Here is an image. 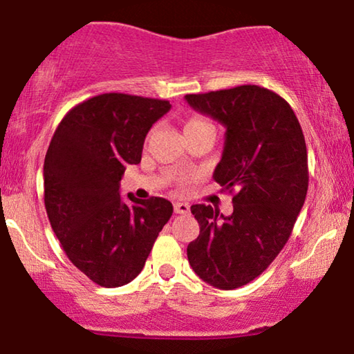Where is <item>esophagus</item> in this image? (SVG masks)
Instances as JSON below:
<instances>
[{
  "label": "esophagus",
  "mask_w": 354,
  "mask_h": 354,
  "mask_svg": "<svg viewBox=\"0 0 354 354\" xmlns=\"http://www.w3.org/2000/svg\"><path fill=\"white\" fill-rule=\"evenodd\" d=\"M173 208H175V213H178V215H186V213H189V210H191L187 203L184 202H176L175 205H173Z\"/></svg>",
  "instance_id": "34e87169"
}]
</instances>
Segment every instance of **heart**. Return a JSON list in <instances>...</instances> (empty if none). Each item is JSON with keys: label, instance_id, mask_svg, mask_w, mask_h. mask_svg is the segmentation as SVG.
Listing matches in <instances>:
<instances>
[{"label": "heart", "instance_id": "1", "mask_svg": "<svg viewBox=\"0 0 354 354\" xmlns=\"http://www.w3.org/2000/svg\"><path fill=\"white\" fill-rule=\"evenodd\" d=\"M184 138H191V136H202V134H210V136H215L216 134V127L210 118L205 115H201V113H194L184 122ZM152 131L147 134V141L151 139Z\"/></svg>", "mask_w": 354, "mask_h": 354}]
</instances>
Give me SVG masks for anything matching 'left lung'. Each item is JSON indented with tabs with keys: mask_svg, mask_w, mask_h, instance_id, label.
Returning a JSON list of instances; mask_svg holds the SVG:
<instances>
[{
	"mask_svg": "<svg viewBox=\"0 0 354 354\" xmlns=\"http://www.w3.org/2000/svg\"><path fill=\"white\" fill-rule=\"evenodd\" d=\"M189 106L226 127L213 178L232 194V215L191 207L201 234L187 245L196 274L223 290L242 287L274 261L308 192V153L290 104L257 84L186 94Z\"/></svg>",
	"mask_w": 354,
	"mask_h": 354,
	"instance_id": "left-lung-1",
	"label": "left lung"
}]
</instances>
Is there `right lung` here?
Wrapping results in <instances>:
<instances>
[{"mask_svg":"<svg viewBox=\"0 0 354 354\" xmlns=\"http://www.w3.org/2000/svg\"><path fill=\"white\" fill-rule=\"evenodd\" d=\"M170 102L106 93L62 118L44 157V207L73 265L101 287H120L142 271L173 213L163 197L122 201L127 165L141 162L146 134Z\"/></svg>","mask_w":354,"mask_h":354,"instance_id":"obj_1","label":"right lung"}]
</instances>
